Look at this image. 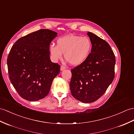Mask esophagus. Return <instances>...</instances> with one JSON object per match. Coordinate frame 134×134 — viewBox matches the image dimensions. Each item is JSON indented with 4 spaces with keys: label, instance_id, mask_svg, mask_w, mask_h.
Masks as SVG:
<instances>
[{
    "label": "esophagus",
    "instance_id": "obj_1",
    "mask_svg": "<svg viewBox=\"0 0 134 134\" xmlns=\"http://www.w3.org/2000/svg\"><path fill=\"white\" fill-rule=\"evenodd\" d=\"M66 67H65L64 66H62L61 67H60V70L61 71H63L64 70H65V69H66Z\"/></svg>",
    "mask_w": 134,
    "mask_h": 134
}]
</instances>
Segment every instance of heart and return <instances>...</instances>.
Instances as JSON below:
<instances>
[{
    "mask_svg": "<svg viewBox=\"0 0 134 134\" xmlns=\"http://www.w3.org/2000/svg\"><path fill=\"white\" fill-rule=\"evenodd\" d=\"M92 43L87 36L69 35L59 39L57 46L51 45L49 52L55 62L64 58L74 66L83 63L91 52Z\"/></svg>",
    "mask_w": 134,
    "mask_h": 134,
    "instance_id": "b5f03b06",
    "label": "heart"
}]
</instances>
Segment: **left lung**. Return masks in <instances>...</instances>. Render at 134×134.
<instances>
[{
    "label": "left lung",
    "instance_id": "8db88e82",
    "mask_svg": "<svg viewBox=\"0 0 134 134\" xmlns=\"http://www.w3.org/2000/svg\"><path fill=\"white\" fill-rule=\"evenodd\" d=\"M92 43L90 55L85 62L71 70V94L77 100L90 103L104 94L115 76V57L104 40L88 32Z\"/></svg>",
    "mask_w": 134,
    "mask_h": 134
}]
</instances>
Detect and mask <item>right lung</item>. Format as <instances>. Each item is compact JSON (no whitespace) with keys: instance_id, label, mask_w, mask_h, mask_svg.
I'll use <instances>...</instances> for the list:
<instances>
[{"instance_id":"obj_1","label":"right lung","mask_w":134,"mask_h":134,"mask_svg":"<svg viewBox=\"0 0 134 134\" xmlns=\"http://www.w3.org/2000/svg\"><path fill=\"white\" fill-rule=\"evenodd\" d=\"M57 33L42 29L19 39L7 58L9 78L21 98L36 101L48 94L60 66L49 58V44Z\"/></svg>"}]
</instances>
